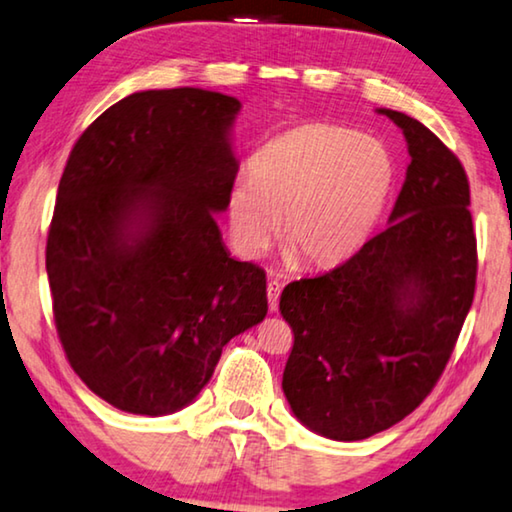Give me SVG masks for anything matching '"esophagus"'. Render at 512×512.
I'll list each match as a JSON object with an SVG mask.
<instances>
[{
	"label": "esophagus",
	"mask_w": 512,
	"mask_h": 512,
	"mask_svg": "<svg viewBox=\"0 0 512 512\" xmlns=\"http://www.w3.org/2000/svg\"><path fill=\"white\" fill-rule=\"evenodd\" d=\"M279 295H281V283L274 279L267 281V302H270V311L279 309Z\"/></svg>",
	"instance_id": "34e87169"
}]
</instances>
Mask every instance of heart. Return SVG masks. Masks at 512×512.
Instances as JSON below:
<instances>
[{
  "label": "heart",
  "mask_w": 512,
  "mask_h": 512,
  "mask_svg": "<svg viewBox=\"0 0 512 512\" xmlns=\"http://www.w3.org/2000/svg\"><path fill=\"white\" fill-rule=\"evenodd\" d=\"M396 180L382 141L341 125H302L274 137L229 196L235 247L254 258L274 235L309 267H332L366 245Z\"/></svg>",
  "instance_id": "b5f03b06"
}]
</instances>
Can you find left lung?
<instances>
[{
	"label": "left lung",
	"mask_w": 512,
	"mask_h": 512,
	"mask_svg": "<svg viewBox=\"0 0 512 512\" xmlns=\"http://www.w3.org/2000/svg\"><path fill=\"white\" fill-rule=\"evenodd\" d=\"M377 112L403 130L412 157L389 229L334 270L288 283L279 300L295 336L283 393L306 428L336 442L387 430L423 403L476 290L465 167L412 116Z\"/></svg>",
	"instance_id": "obj_1"
}]
</instances>
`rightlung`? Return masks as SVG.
Returning a JSON list of instances; mask_svg holds the SVG:
<instances>
[{
	"mask_svg": "<svg viewBox=\"0 0 512 512\" xmlns=\"http://www.w3.org/2000/svg\"><path fill=\"white\" fill-rule=\"evenodd\" d=\"M238 112L217 91H139L68 155L45 249L54 325L116 410H183L224 345L265 318V272L231 258L215 222L238 174Z\"/></svg>",
	"mask_w": 512,
	"mask_h": 512,
	"instance_id": "right-lung-1",
	"label": "right lung"
}]
</instances>
